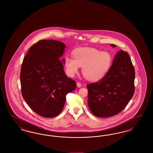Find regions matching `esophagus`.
Segmentation results:
<instances>
[{"mask_svg": "<svg viewBox=\"0 0 153 153\" xmlns=\"http://www.w3.org/2000/svg\"><path fill=\"white\" fill-rule=\"evenodd\" d=\"M77 87L80 88L81 87V83L80 82H77Z\"/></svg>", "mask_w": 153, "mask_h": 153, "instance_id": "34e87169", "label": "esophagus"}]
</instances>
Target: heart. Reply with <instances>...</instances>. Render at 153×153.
<instances>
[{"instance_id":"1","label":"heart","mask_w":153,"mask_h":153,"mask_svg":"<svg viewBox=\"0 0 153 153\" xmlns=\"http://www.w3.org/2000/svg\"><path fill=\"white\" fill-rule=\"evenodd\" d=\"M112 63V57L107 51H100L94 48L76 49L73 58L66 57L64 66L66 73L73 77L82 67V73L90 81H96L102 79L108 72Z\"/></svg>"}]
</instances>
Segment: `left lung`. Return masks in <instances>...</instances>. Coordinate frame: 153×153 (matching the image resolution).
Listing matches in <instances>:
<instances>
[{
    "label": "left lung",
    "instance_id": "1",
    "mask_svg": "<svg viewBox=\"0 0 153 153\" xmlns=\"http://www.w3.org/2000/svg\"><path fill=\"white\" fill-rule=\"evenodd\" d=\"M112 47L117 45L111 44ZM135 70L128 53L118 51L106 75L97 82L89 84L88 88V104L97 117L116 115L126 107L134 91Z\"/></svg>",
    "mask_w": 153,
    "mask_h": 153
}]
</instances>
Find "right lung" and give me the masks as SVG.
<instances>
[{"mask_svg": "<svg viewBox=\"0 0 153 153\" xmlns=\"http://www.w3.org/2000/svg\"><path fill=\"white\" fill-rule=\"evenodd\" d=\"M65 45L56 40H41L30 48L21 71L22 95L38 115L54 117L62 111L66 95L76 88L64 71Z\"/></svg>", "mask_w": 153, "mask_h": 153, "instance_id": "right-lung-1", "label": "right lung"}]
</instances>
